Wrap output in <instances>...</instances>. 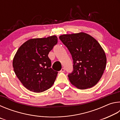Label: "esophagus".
Masks as SVG:
<instances>
[{"label": "esophagus", "mask_w": 120, "mask_h": 120, "mask_svg": "<svg viewBox=\"0 0 120 120\" xmlns=\"http://www.w3.org/2000/svg\"><path fill=\"white\" fill-rule=\"evenodd\" d=\"M64 71H65L64 68H62L61 69V70L60 71L61 72H64Z\"/></svg>", "instance_id": "34e87169"}]
</instances>
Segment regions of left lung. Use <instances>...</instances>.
<instances>
[{
  "label": "left lung",
  "instance_id": "obj_1",
  "mask_svg": "<svg viewBox=\"0 0 120 120\" xmlns=\"http://www.w3.org/2000/svg\"><path fill=\"white\" fill-rule=\"evenodd\" d=\"M59 38L69 51L74 70L68 75L73 86L86 89L96 85L104 73L106 56L97 41L84 32L63 34Z\"/></svg>",
  "mask_w": 120,
  "mask_h": 120
}]
</instances>
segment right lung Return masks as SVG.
Instances as JSON below:
<instances>
[{"label":"right lung","instance_id":"1","mask_svg":"<svg viewBox=\"0 0 120 120\" xmlns=\"http://www.w3.org/2000/svg\"><path fill=\"white\" fill-rule=\"evenodd\" d=\"M57 42L56 35L31 38L16 52L13 61L14 72L29 90L41 93L53 85L58 72L51 68V62L48 54Z\"/></svg>","mask_w":120,"mask_h":120}]
</instances>
